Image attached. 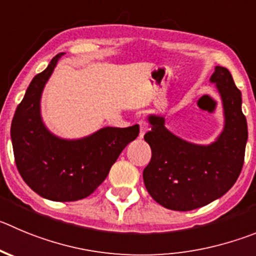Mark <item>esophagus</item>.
Instances as JSON below:
<instances>
[{
  "mask_svg": "<svg viewBox=\"0 0 256 256\" xmlns=\"http://www.w3.org/2000/svg\"><path fill=\"white\" fill-rule=\"evenodd\" d=\"M139 125H140V138H142V136L145 135V132L148 131V124L145 122V121H139Z\"/></svg>",
  "mask_w": 256,
  "mask_h": 256,
  "instance_id": "obj_1",
  "label": "esophagus"
}]
</instances>
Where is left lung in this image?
Listing matches in <instances>:
<instances>
[{
  "instance_id": "8db88e82",
  "label": "left lung",
  "mask_w": 256,
  "mask_h": 256,
  "mask_svg": "<svg viewBox=\"0 0 256 256\" xmlns=\"http://www.w3.org/2000/svg\"><path fill=\"white\" fill-rule=\"evenodd\" d=\"M221 96L225 126L210 145L180 139L166 128L163 116L148 117L152 130L144 139L152 159L142 172L152 200L174 211H190L222 197L241 173L248 142L246 117L241 110V92L228 69L217 66L211 76Z\"/></svg>"
}]
</instances>
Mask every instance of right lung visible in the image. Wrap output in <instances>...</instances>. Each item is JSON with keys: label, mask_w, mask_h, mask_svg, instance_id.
<instances>
[{"label": "right lung", "mask_w": 256, "mask_h": 256, "mask_svg": "<svg viewBox=\"0 0 256 256\" xmlns=\"http://www.w3.org/2000/svg\"><path fill=\"white\" fill-rule=\"evenodd\" d=\"M63 52L36 74L16 108L11 140L18 170L26 184L42 197L70 202L96 190L126 145L139 135V125L104 128L82 139H60L42 122L40 100L45 83Z\"/></svg>", "instance_id": "1"}]
</instances>
